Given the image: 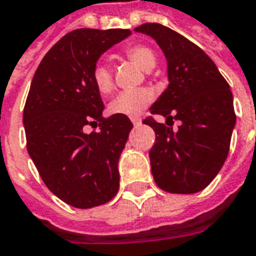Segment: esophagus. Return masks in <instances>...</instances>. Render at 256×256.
I'll use <instances>...</instances> for the list:
<instances>
[{"instance_id":"obj_1","label":"esophagus","mask_w":256,"mask_h":256,"mask_svg":"<svg viewBox=\"0 0 256 256\" xmlns=\"http://www.w3.org/2000/svg\"><path fill=\"white\" fill-rule=\"evenodd\" d=\"M132 124H134V126H142V120H140V118H132Z\"/></svg>"}]
</instances>
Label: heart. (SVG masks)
Listing matches in <instances>:
<instances>
[{
	"instance_id": "1",
	"label": "heart",
	"mask_w": 256,
	"mask_h": 256,
	"mask_svg": "<svg viewBox=\"0 0 256 256\" xmlns=\"http://www.w3.org/2000/svg\"><path fill=\"white\" fill-rule=\"evenodd\" d=\"M126 57L138 65L144 72H150L155 68L156 56L146 45H134L126 50ZM93 82L97 90L102 94H108L114 89V80L110 66L104 62L97 64L93 69ZM154 98V93L148 88L132 89L118 93L110 104V112L114 114H122L128 118H136L146 110Z\"/></svg>"
}]
</instances>
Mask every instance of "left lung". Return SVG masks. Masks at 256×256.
<instances>
[{"label": "left lung", "mask_w": 256, "mask_h": 256, "mask_svg": "<svg viewBox=\"0 0 256 256\" xmlns=\"http://www.w3.org/2000/svg\"><path fill=\"white\" fill-rule=\"evenodd\" d=\"M155 40L167 60L168 86L152 104L166 124L179 120L174 131L152 118L156 142L150 150L156 184L172 194H195L207 187L223 167L236 124L234 97L219 69L198 45L162 24L134 28Z\"/></svg>", "instance_id": "left-lung-1"}]
</instances>
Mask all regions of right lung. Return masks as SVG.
<instances>
[{
	"instance_id": "obj_1",
	"label": "right lung",
	"mask_w": 256,
	"mask_h": 256,
	"mask_svg": "<svg viewBox=\"0 0 256 256\" xmlns=\"http://www.w3.org/2000/svg\"><path fill=\"white\" fill-rule=\"evenodd\" d=\"M130 36L128 29H76L40 62L24 108L26 146L41 179L76 208L110 202L118 191V159L130 130L128 116L102 118L93 82L97 61ZM99 126L92 134L84 126Z\"/></svg>"
}]
</instances>
